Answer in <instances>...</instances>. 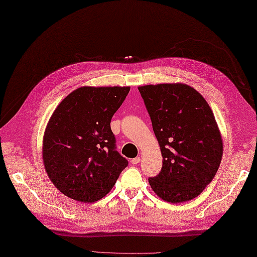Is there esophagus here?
I'll use <instances>...</instances> for the list:
<instances>
[{
  "instance_id": "34e87169",
  "label": "esophagus",
  "mask_w": 257,
  "mask_h": 257,
  "mask_svg": "<svg viewBox=\"0 0 257 257\" xmlns=\"http://www.w3.org/2000/svg\"><path fill=\"white\" fill-rule=\"evenodd\" d=\"M140 160H141L140 157L134 158V159H132V161H130V163H132V165H138V163L140 162Z\"/></svg>"
}]
</instances>
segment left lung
<instances>
[{
    "instance_id": "1",
    "label": "left lung",
    "mask_w": 257,
    "mask_h": 257,
    "mask_svg": "<svg viewBox=\"0 0 257 257\" xmlns=\"http://www.w3.org/2000/svg\"><path fill=\"white\" fill-rule=\"evenodd\" d=\"M162 155V169L149 178L155 193L171 203L201 194L216 174L223 155L220 129L209 103L189 85L140 86Z\"/></svg>"
}]
</instances>
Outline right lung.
<instances>
[{"mask_svg": "<svg viewBox=\"0 0 257 257\" xmlns=\"http://www.w3.org/2000/svg\"><path fill=\"white\" fill-rule=\"evenodd\" d=\"M130 87L84 86L54 110L43 137V162L53 184L68 198H103L128 166L116 148L110 120Z\"/></svg>", "mask_w": 257, "mask_h": 257, "instance_id": "add662e5", "label": "right lung"}]
</instances>
